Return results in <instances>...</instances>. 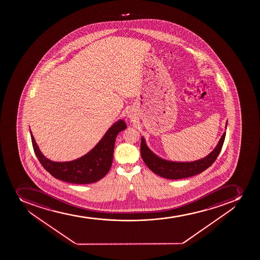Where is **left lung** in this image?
Listing matches in <instances>:
<instances>
[{
    "label": "left lung",
    "instance_id": "left-lung-1",
    "mask_svg": "<svg viewBox=\"0 0 260 260\" xmlns=\"http://www.w3.org/2000/svg\"><path fill=\"white\" fill-rule=\"evenodd\" d=\"M224 138H225V132L219 140V144L217 145L215 149L213 150L210 154L208 155L203 159L198 160L195 162H176L162 159L151 152V150L147 147L143 137L142 138V144H141V154H142V159L147 165V167L149 168L150 170L156 175L166 179H170V180H179V179H184V178L198 175L210 167L221 151Z\"/></svg>",
    "mask_w": 260,
    "mask_h": 260
}]
</instances>
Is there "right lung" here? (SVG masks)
<instances>
[{
  "mask_svg": "<svg viewBox=\"0 0 260 260\" xmlns=\"http://www.w3.org/2000/svg\"><path fill=\"white\" fill-rule=\"evenodd\" d=\"M126 127L123 120L114 123L90 152L70 162H57L47 159L39 149L30 132L31 141L39 162L53 177L73 184H90L108 174L113 162L116 137Z\"/></svg>",
  "mask_w": 260,
  "mask_h": 260,
  "instance_id": "1",
  "label": "right lung"
}]
</instances>
